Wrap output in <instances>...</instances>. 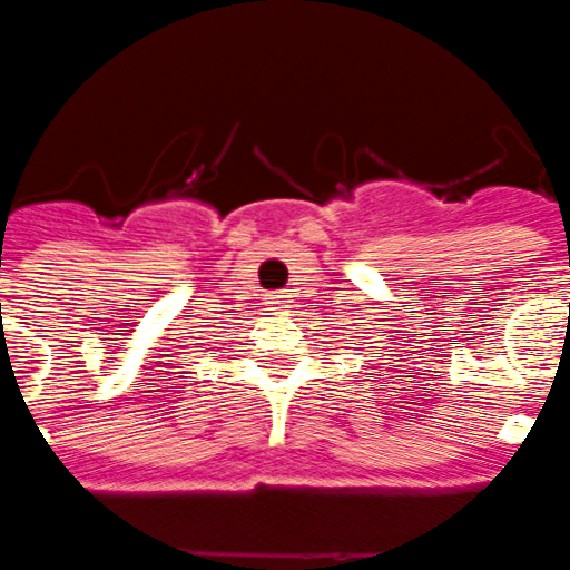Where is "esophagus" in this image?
<instances>
[{"label": "esophagus", "mask_w": 570, "mask_h": 570, "mask_svg": "<svg viewBox=\"0 0 570 570\" xmlns=\"http://www.w3.org/2000/svg\"><path fill=\"white\" fill-rule=\"evenodd\" d=\"M288 302H291V296H288V294H282V291H279V294H271V296H268V305L274 307V311H279V307H285V305H288Z\"/></svg>", "instance_id": "34e87169"}]
</instances>
